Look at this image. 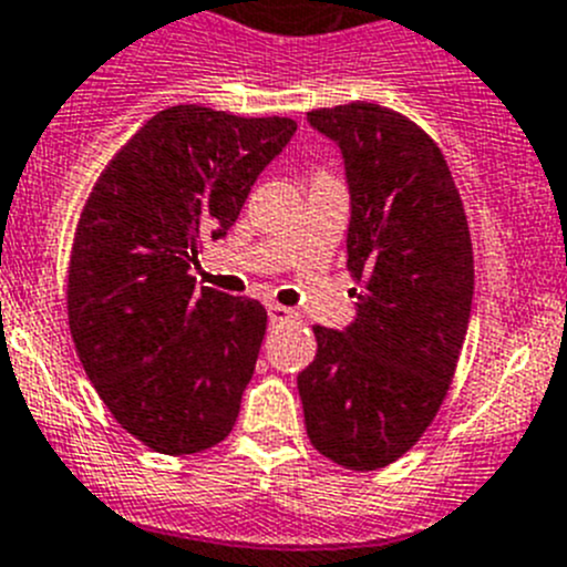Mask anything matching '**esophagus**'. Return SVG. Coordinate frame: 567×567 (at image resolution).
Returning <instances> with one entry per match:
<instances>
[{
    "instance_id": "obj_1",
    "label": "esophagus",
    "mask_w": 567,
    "mask_h": 567,
    "mask_svg": "<svg viewBox=\"0 0 567 567\" xmlns=\"http://www.w3.org/2000/svg\"><path fill=\"white\" fill-rule=\"evenodd\" d=\"M268 319H271L274 324H288V321L299 319V313L290 308H282V305H268Z\"/></svg>"
}]
</instances>
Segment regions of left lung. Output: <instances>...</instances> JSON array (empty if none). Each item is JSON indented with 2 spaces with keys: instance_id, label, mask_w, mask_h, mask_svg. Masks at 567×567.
<instances>
[{
  "instance_id": "obj_1",
  "label": "left lung",
  "mask_w": 567,
  "mask_h": 567,
  "mask_svg": "<svg viewBox=\"0 0 567 567\" xmlns=\"http://www.w3.org/2000/svg\"><path fill=\"white\" fill-rule=\"evenodd\" d=\"M338 142L352 218L347 268L363 293L343 332L313 327L299 374L310 444L369 473L409 453L442 409L473 305V243L451 167L409 116L378 103L308 111Z\"/></svg>"
}]
</instances>
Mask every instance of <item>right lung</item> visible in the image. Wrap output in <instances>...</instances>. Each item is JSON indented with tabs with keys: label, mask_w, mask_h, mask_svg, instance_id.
<instances>
[{
	"label": "right lung",
	"mask_w": 567,
	"mask_h": 567,
	"mask_svg": "<svg viewBox=\"0 0 567 567\" xmlns=\"http://www.w3.org/2000/svg\"><path fill=\"white\" fill-rule=\"evenodd\" d=\"M293 131L288 116L173 105L114 153L83 204L69 332L100 400L151 451L189 456L235 427L268 313L195 288L189 266L231 229Z\"/></svg>",
	"instance_id": "add662e5"
}]
</instances>
